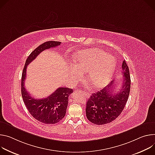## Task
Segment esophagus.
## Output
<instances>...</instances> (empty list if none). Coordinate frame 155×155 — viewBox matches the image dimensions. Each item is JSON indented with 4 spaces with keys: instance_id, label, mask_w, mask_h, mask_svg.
Returning a JSON list of instances; mask_svg holds the SVG:
<instances>
[{
    "instance_id": "1",
    "label": "esophagus",
    "mask_w": 155,
    "mask_h": 155,
    "mask_svg": "<svg viewBox=\"0 0 155 155\" xmlns=\"http://www.w3.org/2000/svg\"><path fill=\"white\" fill-rule=\"evenodd\" d=\"M82 94L84 95V96H85V97H89V94H88V93H86V92H82Z\"/></svg>"
}]
</instances>
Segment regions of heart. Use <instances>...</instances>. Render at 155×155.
Returning a JSON list of instances; mask_svg holds the SVG:
<instances>
[{"label":"heart","mask_w":155,"mask_h":155,"mask_svg":"<svg viewBox=\"0 0 155 155\" xmlns=\"http://www.w3.org/2000/svg\"><path fill=\"white\" fill-rule=\"evenodd\" d=\"M74 63L73 74L81 76L79 70L88 72L87 80L94 88L104 87L111 80L116 66V58L105 51L95 48L89 49L77 53Z\"/></svg>","instance_id":"b5f03b06"}]
</instances>
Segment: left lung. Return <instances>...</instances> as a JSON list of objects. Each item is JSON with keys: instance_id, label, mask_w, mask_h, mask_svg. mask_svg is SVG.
Masks as SVG:
<instances>
[{"instance_id": "left-lung-1", "label": "left lung", "mask_w": 155, "mask_h": 155, "mask_svg": "<svg viewBox=\"0 0 155 155\" xmlns=\"http://www.w3.org/2000/svg\"><path fill=\"white\" fill-rule=\"evenodd\" d=\"M121 73L124 79L119 91L113 92L116 84L115 81H112L104 89L92 94L87 101L86 116L91 123L97 125L110 123L124 110L130 89L129 69L125 60L123 62Z\"/></svg>"}]
</instances>
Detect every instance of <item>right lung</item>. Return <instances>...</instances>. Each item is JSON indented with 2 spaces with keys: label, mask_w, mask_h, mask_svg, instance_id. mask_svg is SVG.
<instances>
[{
  "label": "right lung",
  "mask_w": 155,
  "mask_h": 155,
  "mask_svg": "<svg viewBox=\"0 0 155 155\" xmlns=\"http://www.w3.org/2000/svg\"><path fill=\"white\" fill-rule=\"evenodd\" d=\"M61 43L58 41H47L37 47L26 59L22 73L21 95L25 104L33 117L47 124H56L64 117L68 104V97L73 92V90L67 87H59L47 98H34L25 87L26 68L42 51L58 46Z\"/></svg>",
  "instance_id": "1"
}]
</instances>
